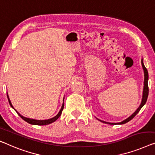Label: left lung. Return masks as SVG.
Here are the masks:
<instances>
[{
    "instance_id": "1",
    "label": "left lung",
    "mask_w": 155,
    "mask_h": 155,
    "mask_svg": "<svg viewBox=\"0 0 155 155\" xmlns=\"http://www.w3.org/2000/svg\"><path fill=\"white\" fill-rule=\"evenodd\" d=\"M141 64H142V67L143 68V70H144V88H143V98H142V101H141V104H140V107L137 108V110H136V111L134 113V114L131 115V116H129L128 118H127L126 120H124L121 122H118V123H111V122H107L105 121H102V120H100L101 121L104 123H107V124H125L127 122H128L129 121H130L131 120H132L134 117L137 114H138V112H139V110L141 109V108L143 107L145 105V104L146 103V101L147 100V97H148V92H149V88H148V72H147V69L145 68V67L143 63V60L141 61Z\"/></svg>"
}]
</instances>
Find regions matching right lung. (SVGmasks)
<instances>
[{"mask_svg":"<svg viewBox=\"0 0 155 155\" xmlns=\"http://www.w3.org/2000/svg\"><path fill=\"white\" fill-rule=\"evenodd\" d=\"M8 101H9V103H10V106H11L13 108L12 105V104H11V102H10V99H9L8 95ZM63 108H64V104H63V106H62L61 109L60 110V111H59L58 114L56 115H55V117H52V118H51V119L44 120H38L27 118V117H24V116H22V115H20L19 114H18V113L17 111V110H15L17 112L18 115H19V116H20L21 117V118H22L23 120H24L27 122L28 123L31 124H35V125H46V124H51V123H52V122H55V120H57L58 118V117H59L60 116H61V114H62V111H63Z\"/></svg>","mask_w":155,"mask_h":155,"instance_id":"obj_1","label":"right lung"}]
</instances>
